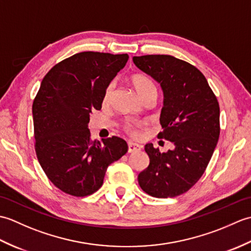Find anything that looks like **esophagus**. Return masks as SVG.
<instances>
[{"label":"esophagus","instance_id":"esophagus-1","mask_svg":"<svg viewBox=\"0 0 251 251\" xmlns=\"http://www.w3.org/2000/svg\"><path fill=\"white\" fill-rule=\"evenodd\" d=\"M142 147L140 145H137L134 142H128V153H134L137 151H140Z\"/></svg>","mask_w":251,"mask_h":251}]
</instances>
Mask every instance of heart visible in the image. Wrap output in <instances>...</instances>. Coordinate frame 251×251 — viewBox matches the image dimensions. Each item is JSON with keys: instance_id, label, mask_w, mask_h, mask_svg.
Listing matches in <instances>:
<instances>
[{"instance_id": "obj_1", "label": "heart", "mask_w": 251, "mask_h": 251, "mask_svg": "<svg viewBox=\"0 0 251 251\" xmlns=\"http://www.w3.org/2000/svg\"><path fill=\"white\" fill-rule=\"evenodd\" d=\"M130 83L134 87L135 92L137 93V95L139 96L140 98L145 97L146 95L154 93L156 94V86L152 79L149 77L146 74H141V73H137L131 75L130 77ZM114 90V83H110L108 86H106L104 93H103V97H102V102L105 104L108 103L111 97L112 94H113ZM141 123H126L124 128L125 130L130 134L131 136H137V130L136 128L138 126H140Z\"/></svg>"}]
</instances>
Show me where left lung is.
<instances>
[{
    "label": "left lung",
    "instance_id": "left-lung-1",
    "mask_svg": "<svg viewBox=\"0 0 251 251\" xmlns=\"http://www.w3.org/2000/svg\"><path fill=\"white\" fill-rule=\"evenodd\" d=\"M132 60L161 85L163 131L157 137L175 147L161 153L152 143L146 145L150 164L138 175V182L157 199L181 195L200 180L214 154L220 135L219 103L204 74L189 62L169 55Z\"/></svg>",
    "mask_w": 251,
    "mask_h": 251
}]
</instances>
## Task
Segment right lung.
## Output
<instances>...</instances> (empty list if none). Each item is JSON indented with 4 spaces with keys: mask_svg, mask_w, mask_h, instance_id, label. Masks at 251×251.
<instances>
[{
    "mask_svg": "<svg viewBox=\"0 0 251 251\" xmlns=\"http://www.w3.org/2000/svg\"><path fill=\"white\" fill-rule=\"evenodd\" d=\"M128 55L83 51L57 63L44 76L32 105L35 152L58 189L77 197L95 193L106 168L128 150L122 138L92 141L89 114L100 110L106 86Z\"/></svg>",
    "mask_w": 251,
    "mask_h": 251,
    "instance_id": "1",
    "label": "right lung"
}]
</instances>
